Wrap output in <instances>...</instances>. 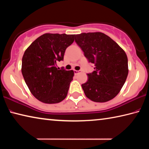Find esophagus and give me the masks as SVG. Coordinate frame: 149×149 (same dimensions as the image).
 I'll use <instances>...</instances> for the list:
<instances>
[{"label":"esophagus","instance_id":"1","mask_svg":"<svg viewBox=\"0 0 149 149\" xmlns=\"http://www.w3.org/2000/svg\"><path fill=\"white\" fill-rule=\"evenodd\" d=\"M81 72V70H74V74L75 75H77L78 74H79Z\"/></svg>","mask_w":149,"mask_h":149}]
</instances>
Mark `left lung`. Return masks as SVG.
<instances>
[{
	"mask_svg": "<svg viewBox=\"0 0 149 149\" xmlns=\"http://www.w3.org/2000/svg\"><path fill=\"white\" fill-rule=\"evenodd\" d=\"M75 41L84 52L95 70L87 74L88 80L81 85L86 97L92 101L105 102L120 91L128 75L125 52L114 40L101 32L83 33Z\"/></svg>",
	"mask_w": 149,
	"mask_h": 149,
	"instance_id": "left-lung-1",
	"label": "left lung"
}]
</instances>
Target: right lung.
<instances>
[{
    "mask_svg": "<svg viewBox=\"0 0 149 149\" xmlns=\"http://www.w3.org/2000/svg\"><path fill=\"white\" fill-rule=\"evenodd\" d=\"M75 35L45 33L30 45L22 58V73L32 95L40 101L55 104L66 97L74 72L56 68Z\"/></svg>",
    "mask_w": 149,
    "mask_h": 149,
    "instance_id": "right-lung-1",
    "label": "right lung"
}]
</instances>
